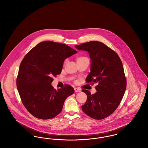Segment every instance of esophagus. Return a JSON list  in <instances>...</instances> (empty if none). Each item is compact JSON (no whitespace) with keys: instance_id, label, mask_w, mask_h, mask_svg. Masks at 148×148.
Segmentation results:
<instances>
[{"instance_id":"esophagus-1","label":"esophagus","mask_w":148,"mask_h":148,"mask_svg":"<svg viewBox=\"0 0 148 148\" xmlns=\"http://www.w3.org/2000/svg\"><path fill=\"white\" fill-rule=\"evenodd\" d=\"M74 90H75V92H81V89H79V88H74Z\"/></svg>"}]
</instances>
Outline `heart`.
Wrapping results in <instances>:
<instances>
[{"label":"heart","instance_id":"obj_1","mask_svg":"<svg viewBox=\"0 0 148 148\" xmlns=\"http://www.w3.org/2000/svg\"><path fill=\"white\" fill-rule=\"evenodd\" d=\"M88 59V58H87V57H86V56H79V57H77V62H80V61H82V60H84V59ZM66 62H67V59H66V60H64V65H65V64L66 63Z\"/></svg>","mask_w":148,"mask_h":148}]
</instances>
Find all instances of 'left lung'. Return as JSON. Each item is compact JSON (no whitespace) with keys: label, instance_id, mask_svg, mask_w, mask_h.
Masks as SVG:
<instances>
[{"label":"left lung","instance_id":"8db88e82","mask_svg":"<svg viewBox=\"0 0 148 148\" xmlns=\"http://www.w3.org/2000/svg\"><path fill=\"white\" fill-rule=\"evenodd\" d=\"M75 47L88 51L92 60L91 71L86 83L96 84V93L83 89L87 95L84 113L92 119H104L113 114L119 106L127 88V79L119 56L103 42L91 41Z\"/></svg>","mask_w":148,"mask_h":148}]
</instances>
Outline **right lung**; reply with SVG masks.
<instances>
[{"label": "right lung", "mask_w": 148, "mask_h": 148, "mask_svg": "<svg viewBox=\"0 0 148 148\" xmlns=\"http://www.w3.org/2000/svg\"><path fill=\"white\" fill-rule=\"evenodd\" d=\"M77 53L65 44L45 41L25 56L20 64L16 86L23 105L32 115L50 119L62 112L65 100L74 89L65 84L56 90L51 83L53 77L61 73L64 60Z\"/></svg>", "instance_id": "add662e5"}]
</instances>
